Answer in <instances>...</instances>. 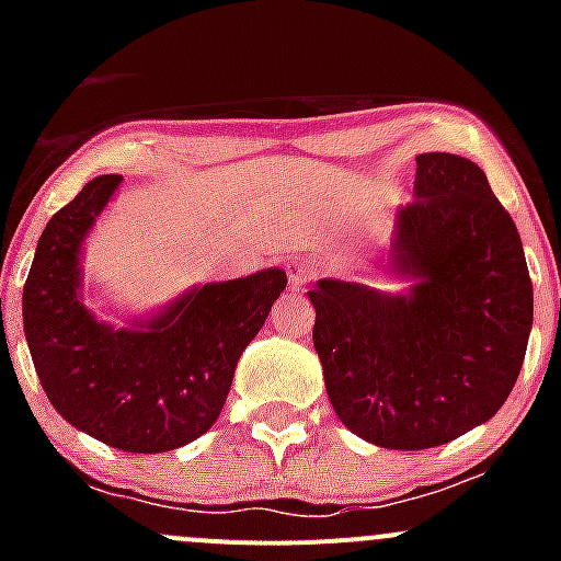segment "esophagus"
Wrapping results in <instances>:
<instances>
[{
  "mask_svg": "<svg viewBox=\"0 0 561 561\" xmlns=\"http://www.w3.org/2000/svg\"><path fill=\"white\" fill-rule=\"evenodd\" d=\"M314 276H317V265H290V271H287V279H290L293 290L307 287V282H312Z\"/></svg>",
  "mask_w": 561,
  "mask_h": 561,
  "instance_id": "34e87169",
  "label": "esophagus"
}]
</instances>
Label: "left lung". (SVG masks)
<instances>
[{"mask_svg": "<svg viewBox=\"0 0 561 561\" xmlns=\"http://www.w3.org/2000/svg\"><path fill=\"white\" fill-rule=\"evenodd\" d=\"M388 271L401 293L320 279L314 350L339 421L388 450L437 448L491 421L522 371L531 282L516 222L474 162L417 154Z\"/></svg>", "mask_w": 561, "mask_h": 561, "instance_id": "8db88e82", "label": "left lung"}]
</instances>
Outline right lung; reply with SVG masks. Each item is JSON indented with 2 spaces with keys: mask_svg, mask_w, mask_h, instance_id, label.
<instances>
[{
  "mask_svg": "<svg viewBox=\"0 0 561 561\" xmlns=\"http://www.w3.org/2000/svg\"><path fill=\"white\" fill-rule=\"evenodd\" d=\"M122 175H98L39 236L24 333L54 410L127 454H165L217 423L236 364L287 287L282 268L190 287L122 328L83 304V244Z\"/></svg>",
  "mask_w": 561,
  "mask_h": 561,
  "instance_id": "obj_1",
  "label": "right lung"
}]
</instances>
